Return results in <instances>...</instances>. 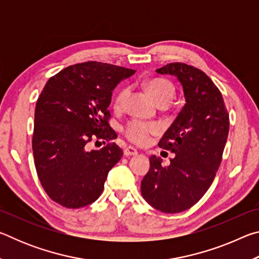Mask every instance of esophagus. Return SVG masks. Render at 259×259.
Masks as SVG:
<instances>
[{"instance_id": "34e87169", "label": "esophagus", "mask_w": 259, "mask_h": 259, "mask_svg": "<svg viewBox=\"0 0 259 259\" xmlns=\"http://www.w3.org/2000/svg\"><path fill=\"white\" fill-rule=\"evenodd\" d=\"M123 153H124L125 156H133V155H137L138 154V151L136 150V148L129 146V147H125L124 148Z\"/></svg>"}]
</instances>
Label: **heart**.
<instances>
[{
	"label": "heart",
	"mask_w": 259,
	"mask_h": 259,
	"mask_svg": "<svg viewBox=\"0 0 259 259\" xmlns=\"http://www.w3.org/2000/svg\"><path fill=\"white\" fill-rule=\"evenodd\" d=\"M144 87H145L147 93L151 95V97L154 99V102L159 106H162V105L168 106L172 102L175 94H176V90H175L172 83L165 80V78H151V80L144 82ZM128 95V88H121L117 91L115 98H114V108H123ZM159 125L155 123H147V122H143L139 120H133L126 123L123 133L130 142L137 144V145H145V144L148 143V140H150L151 136L159 133Z\"/></svg>",
	"instance_id": "obj_1"
}]
</instances>
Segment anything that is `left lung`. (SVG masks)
I'll return each instance as SVG.
<instances>
[{
  "label": "left lung",
  "instance_id": "left-lung-1",
  "mask_svg": "<svg viewBox=\"0 0 259 259\" xmlns=\"http://www.w3.org/2000/svg\"><path fill=\"white\" fill-rule=\"evenodd\" d=\"M183 85L186 104L165 131L159 147L175 153L168 166L150 157V170L142 181V195L153 208L182 212L202 198L213 182L230 129V117L221 91L207 74L184 63L156 69Z\"/></svg>",
  "mask_w": 259,
  "mask_h": 259
}]
</instances>
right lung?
Here are the masks:
<instances>
[{
    "label": "right lung",
    "instance_id": "1",
    "mask_svg": "<svg viewBox=\"0 0 259 259\" xmlns=\"http://www.w3.org/2000/svg\"><path fill=\"white\" fill-rule=\"evenodd\" d=\"M136 71L87 61L49 78L37 99L33 154L42 187L66 208H82L97 200L108 171L123 155L115 143L88 151L93 139L112 140L108 124L112 91Z\"/></svg>",
    "mask_w": 259,
    "mask_h": 259
}]
</instances>
